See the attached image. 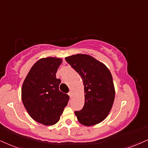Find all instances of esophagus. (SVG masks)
I'll return each instance as SVG.
<instances>
[{
    "instance_id": "esophagus-1",
    "label": "esophagus",
    "mask_w": 148,
    "mask_h": 148,
    "mask_svg": "<svg viewBox=\"0 0 148 148\" xmlns=\"http://www.w3.org/2000/svg\"><path fill=\"white\" fill-rule=\"evenodd\" d=\"M68 94H69V97H70L71 98L72 97V91H70V92H69V93H68Z\"/></svg>"
}]
</instances>
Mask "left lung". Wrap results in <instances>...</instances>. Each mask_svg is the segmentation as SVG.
<instances>
[{
    "label": "left lung",
    "mask_w": 148,
    "mask_h": 148,
    "mask_svg": "<svg viewBox=\"0 0 148 148\" xmlns=\"http://www.w3.org/2000/svg\"><path fill=\"white\" fill-rule=\"evenodd\" d=\"M65 60L81 76L84 85V106L74 112L78 121L85 126L102 122L109 114L114 101V86L110 70L90 55H72Z\"/></svg>",
    "instance_id": "obj_1"
}]
</instances>
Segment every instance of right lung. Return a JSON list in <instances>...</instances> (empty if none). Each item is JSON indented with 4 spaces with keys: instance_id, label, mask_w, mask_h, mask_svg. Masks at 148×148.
Returning <instances> with one entry per match:
<instances>
[{
    "instance_id": "add662e5",
    "label": "right lung",
    "mask_w": 148,
    "mask_h": 148,
    "mask_svg": "<svg viewBox=\"0 0 148 148\" xmlns=\"http://www.w3.org/2000/svg\"><path fill=\"white\" fill-rule=\"evenodd\" d=\"M62 59L54 57L41 58L33 65L23 82V103L30 116L45 125L59 121L69 97L59 90L60 80L56 73Z\"/></svg>"
}]
</instances>
